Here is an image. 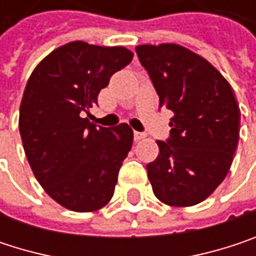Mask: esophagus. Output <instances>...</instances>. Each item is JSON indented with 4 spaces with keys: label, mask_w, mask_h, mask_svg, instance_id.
I'll return each mask as SVG.
<instances>
[{
    "label": "esophagus",
    "mask_w": 256,
    "mask_h": 256,
    "mask_svg": "<svg viewBox=\"0 0 256 256\" xmlns=\"http://www.w3.org/2000/svg\"><path fill=\"white\" fill-rule=\"evenodd\" d=\"M146 134L145 133H142V132H134L133 133V138H134V140H140V139H144Z\"/></svg>",
    "instance_id": "1"
}]
</instances>
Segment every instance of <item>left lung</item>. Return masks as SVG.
<instances>
[{
    "instance_id": "1",
    "label": "left lung",
    "mask_w": 256,
    "mask_h": 256,
    "mask_svg": "<svg viewBox=\"0 0 256 256\" xmlns=\"http://www.w3.org/2000/svg\"><path fill=\"white\" fill-rule=\"evenodd\" d=\"M136 54L174 112L170 134L157 140L146 164L156 197L169 206H194L224 180L238 144L240 110L228 81L206 59L178 44L138 46Z\"/></svg>"
}]
</instances>
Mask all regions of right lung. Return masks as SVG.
I'll return each instance as SVG.
<instances>
[{"label": "right lung", "mask_w": 256, "mask_h": 256, "mask_svg": "<svg viewBox=\"0 0 256 256\" xmlns=\"http://www.w3.org/2000/svg\"><path fill=\"white\" fill-rule=\"evenodd\" d=\"M132 58L124 47L74 41L52 52L28 80L19 114L26 158L46 192L70 210H98L114 194L133 130L96 126L82 114Z\"/></svg>", "instance_id": "obj_1"}]
</instances>
